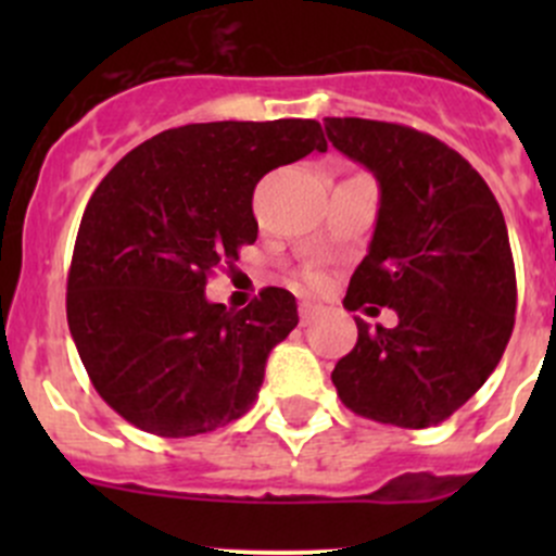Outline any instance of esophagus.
<instances>
[{"label": "esophagus", "instance_id": "esophagus-1", "mask_svg": "<svg viewBox=\"0 0 556 556\" xmlns=\"http://www.w3.org/2000/svg\"><path fill=\"white\" fill-rule=\"evenodd\" d=\"M319 312V306L317 304H312V301H301V306H299V314H301V323H312L314 319V314Z\"/></svg>", "mask_w": 556, "mask_h": 556}]
</instances>
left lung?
Here are the masks:
<instances>
[{
    "label": "left lung",
    "mask_w": 556,
    "mask_h": 556,
    "mask_svg": "<svg viewBox=\"0 0 556 556\" xmlns=\"http://www.w3.org/2000/svg\"><path fill=\"white\" fill-rule=\"evenodd\" d=\"M325 131L379 182L377 228L344 306L397 314L395 328L355 317V350L330 379L361 417L430 428L490 379L511 339L506 220L481 174L430 134L363 117H325Z\"/></svg>",
    "instance_id": "left-lung-1"
}]
</instances>
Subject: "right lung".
I'll list each match as a JSON object with an SVG mask.
<instances>
[{
  "instance_id": "obj_1",
  "label": "right lung",
  "mask_w": 556,
  "mask_h": 556,
  "mask_svg": "<svg viewBox=\"0 0 556 556\" xmlns=\"http://www.w3.org/2000/svg\"><path fill=\"white\" fill-rule=\"evenodd\" d=\"M328 142L317 121H217L134 148L83 212L66 319L99 395L164 439L210 433L250 412L268 352L299 325L295 295L244 309L206 301L212 268L257 239L252 190Z\"/></svg>"
}]
</instances>
